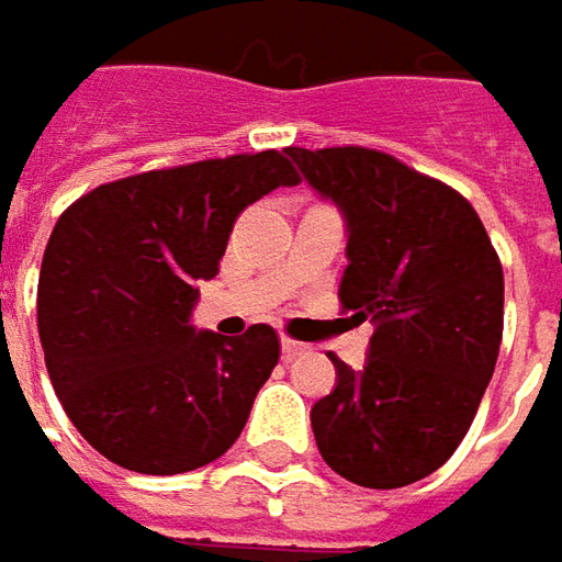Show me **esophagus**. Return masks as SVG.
<instances>
[{
  "mask_svg": "<svg viewBox=\"0 0 562 562\" xmlns=\"http://www.w3.org/2000/svg\"><path fill=\"white\" fill-rule=\"evenodd\" d=\"M304 351H307V345H304V341H295V339H289V336H282V358L295 360L301 358Z\"/></svg>",
  "mask_w": 562,
  "mask_h": 562,
  "instance_id": "esophagus-1",
  "label": "esophagus"
}]
</instances>
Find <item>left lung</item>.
Here are the masks:
<instances>
[{
    "mask_svg": "<svg viewBox=\"0 0 562 562\" xmlns=\"http://www.w3.org/2000/svg\"><path fill=\"white\" fill-rule=\"evenodd\" d=\"M348 223L341 311L370 319L363 370L311 411L323 460L363 488L419 482L454 454L501 351L504 270L460 192L376 148H285Z\"/></svg>",
    "mask_w": 562,
    "mask_h": 562,
    "instance_id": "left-lung-1",
    "label": "left lung"
}]
</instances>
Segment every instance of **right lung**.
I'll use <instances>...</instances> for the list:
<instances>
[{
    "instance_id": "obj_1",
    "label": "right lung",
    "mask_w": 562,
    "mask_h": 562,
    "mask_svg": "<svg viewBox=\"0 0 562 562\" xmlns=\"http://www.w3.org/2000/svg\"><path fill=\"white\" fill-rule=\"evenodd\" d=\"M299 173L280 151L229 155L99 186L58 217L36 323L52 389L89 445L146 475L199 470L233 448L280 360L273 326L195 333L233 223Z\"/></svg>"
}]
</instances>
